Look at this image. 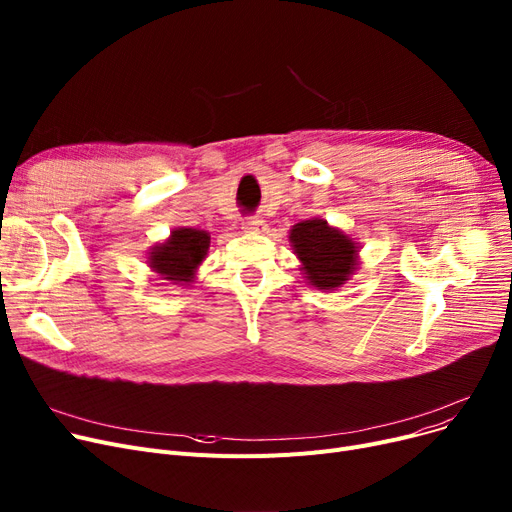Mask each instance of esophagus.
<instances>
[{
    "instance_id": "esophagus-1",
    "label": "esophagus",
    "mask_w": 512,
    "mask_h": 512,
    "mask_svg": "<svg viewBox=\"0 0 512 512\" xmlns=\"http://www.w3.org/2000/svg\"><path fill=\"white\" fill-rule=\"evenodd\" d=\"M242 228H245V232H249V234H265L267 232V224L261 218L247 220L245 224H242Z\"/></svg>"
}]
</instances>
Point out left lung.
I'll list each match as a JSON object with an SVG mask.
<instances>
[{
    "label": "left lung",
    "mask_w": 512,
    "mask_h": 512,
    "mask_svg": "<svg viewBox=\"0 0 512 512\" xmlns=\"http://www.w3.org/2000/svg\"><path fill=\"white\" fill-rule=\"evenodd\" d=\"M288 240L301 261L303 278L321 292L340 288L359 270L361 245L328 220L311 218L294 224Z\"/></svg>",
    "instance_id": "obj_1"
}]
</instances>
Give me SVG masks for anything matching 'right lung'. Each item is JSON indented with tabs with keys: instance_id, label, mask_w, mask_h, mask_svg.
<instances>
[{
	"instance_id": "obj_1",
	"label": "right lung",
	"mask_w": 512,
	"mask_h": 512,
	"mask_svg": "<svg viewBox=\"0 0 512 512\" xmlns=\"http://www.w3.org/2000/svg\"><path fill=\"white\" fill-rule=\"evenodd\" d=\"M209 240V232L205 230L186 226L174 228L166 240L155 242L149 249V270L157 276V280H166L178 286L193 284L197 278V270L207 257Z\"/></svg>"
}]
</instances>
